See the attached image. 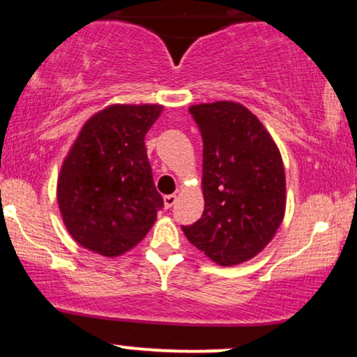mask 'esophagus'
Returning <instances> with one entry per match:
<instances>
[{
	"label": "esophagus",
	"mask_w": 357,
	"mask_h": 357,
	"mask_svg": "<svg viewBox=\"0 0 357 357\" xmlns=\"http://www.w3.org/2000/svg\"><path fill=\"white\" fill-rule=\"evenodd\" d=\"M176 202H178V196H176V195H166L165 196V208H171Z\"/></svg>",
	"instance_id": "1"
}]
</instances>
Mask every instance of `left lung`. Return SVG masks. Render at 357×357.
<instances>
[{
    "mask_svg": "<svg viewBox=\"0 0 357 357\" xmlns=\"http://www.w3.org/2000/svg\"><path fill=\"white\" fill-rule=\"evenodd\" d=\"M190 114L203 137L204 210L183 231L218 265L243 264L267 247L284 220L280 151L238 102L191 105Z\"/></svg>",
    "mask_w": 357,
    "mask_h": 357,
    "instance_id": "8db88e82",
    "label": "left lung"
}]
</instances>
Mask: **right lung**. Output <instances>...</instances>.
Listing matches in <instances>:
<instances>
[{
    "instance_id": "obj_1",
    "label": "right lung",
    "mask_w": 357,
    "mask_h": 357,
    "mask_svg": "<svg viewBox=\"0 0 357 357\" xmlns=\"http://www.w3.org/2000/svg\"><path fill=\"white\" fill-rule=\"evenodd\" d=\"M162 105L114 104L92 116L61 165L56 199L77 243L104 257L134 248L161 210L144 137Z\"/></svg>"
}]
</instances>
